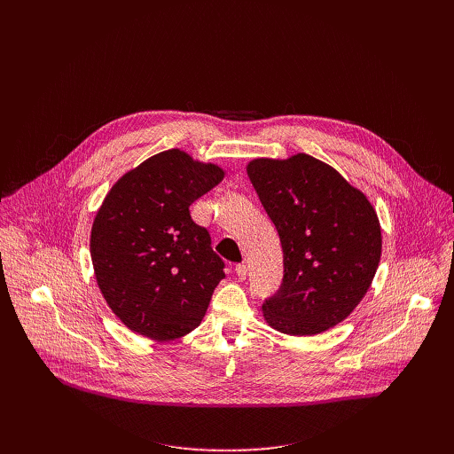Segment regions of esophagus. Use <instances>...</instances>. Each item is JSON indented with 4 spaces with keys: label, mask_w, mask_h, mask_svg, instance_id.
Segmentation results:
<instances>
[{
    "label": "esophagus",
    "mask_w": 454,
    "mask_h": 454,
    "mask_svg": "<svg viewBox=\"0 0 454 454\" xmlns=\"http://www.w3.org/2000/svg\"><path fill=\"white\" fill-rule=\"evenodd\" d=\"M247 271H249V268H247L246 264H237V266H235V273H237L239 280H246Z\"/></svg>",
    "instance_id": "esophagus-1"
}]
</instances>
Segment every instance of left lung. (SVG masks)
Here are the masks:
<instances>
[{"label":"left lung","instance_id":"obj_1","mask_svg":"<svg viewBox=\"0 0 454 454\" xmlns=\"http://www.w3.org/2000/svg\"><path fill=\"white\" fill-rule=\"evenodd\" d=\"M246 170L284 249V282L262 305L266 323L289 336L333 329L364 298L380 261L372 203L336 168L303 153L254 158Z\"/></svg>","mask_w":454,"mask_h":454}]
</instances>
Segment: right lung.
Segmentation results:
<instances>
[{
	"instance_id": "obj_1",
	"label": "right lung",
	"mask_w": 454,
	"mask_h": 454,
	"mask_svg": "<svg viewBox=\"0 0 454 454\" xmlns=\"http://www.w3.org/2000/svg\"><path fill=\"white\" fill-rule=\"evenodd\" d=\"M223 177L219 165L168 149L107 192L90 251L98 289L129 331L172 341L200 327L224 262L188 208Z\"/></svg>"
}]
</instances>
